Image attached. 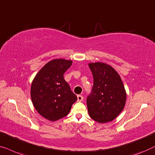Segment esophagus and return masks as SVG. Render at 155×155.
Segmentation results:
<instances>
[{
  "mask_svg": "<svg viewBox=\"0 0 155 155\" xmlns=\"http://www.w3.org/2000/svg\"><path fill=\"white\" fill-rule=\"evenodd\" d=\"M83 100H84V97H83L82 95H77V101L78 102L82 101Z\"/></svg>",
  "mask_w": 155,
  "mask_h": 155,
  "instance_id": "1",
  "label": "esophagus"
}]
</instances>
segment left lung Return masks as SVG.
I'll return each mask as SVG.
<instances>
[{
	"label": "left lung",
	"mask_w": 155,
	"mask_h": 155,
	"mask_svg": "<svg viewBox=\"0 0 155 155\" xmlns=\"http://www.w3.org/2000/svg\"><path fill=\"white\" fill-rule=\"evenodd\" d=\"M93 76L91 94L87 97L88 114L100 124L112 121L125 107L126 92L120 76L104 62L88 64Z\"/></svg>",
	"instance_id": "1"
}]
</instances>
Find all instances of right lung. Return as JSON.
Segmentation results:
<instances>
[{"label":"right lung","mask_w":155,"mask_h":155,"mask_svg":"<svg viewBox=\"0 0 155 155\" xmlns=\"http://www.w3.org/2000/svg\"><path fill=\"white\" fill-rule=\"evenodd\" d=\"M72 60L54 59L41 68L32 81L31 97L37 112L55 121L67 116L77 97L64 78Z\"/></svg>","instance_id":"add662e5"}]
</instances>
